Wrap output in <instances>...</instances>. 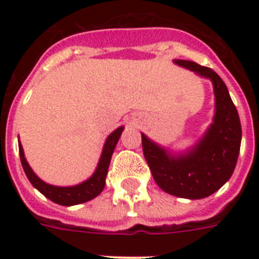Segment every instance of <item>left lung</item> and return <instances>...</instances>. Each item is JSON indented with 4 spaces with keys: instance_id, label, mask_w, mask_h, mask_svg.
<instances>
[{
    "instance_id": "left-lung-1",
    "label": "left lung",
    "mask_w": 259,
    "mask_h": 259,
    "mask_svg": "<svg viewBox=\"0 0 259 259\" xmlns=\"http://www.w3.org/2000/svg\"><path fill=\"white\" fill-rule=\"evenodd\" d=\"M173 63L212 82V123L184 152L166 149L141 133L142 150L154 181L164 192L184 199H203L226 184L235 169L241 149V121L229 90L215 71L189 60L175 59Z\"/></svg>"
}]
</instances>
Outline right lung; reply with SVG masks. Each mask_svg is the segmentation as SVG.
<instances>
[{"label":"right lung","mask_w":259,"mask_h":259,"mask_svg":"<svg viewBox=\"0 0 259 259\" xmlns=\"http://www.w3.org/2000/svg\"><path fill=\"white\" fill-rule=\"evenodd\" d=\"M122 132H123V126H119L106 138L97 168L87 180L82 181L79 184L70 185V187H59V185H52L42 181L29 166V164L26 161L25 154H24L21 142L18 141V150H20V158H21L24 172H25L28 180L30 181V184L33 185L38 192H41L44 196L48 197L50 200H52L56 204L70 207V205L86 203L94 197H97L105 188L106 176H107V170H109L110 161H111V156H113V152L117 146V142L121 137Z\"/></svg>","instance_id":"obj_1"}]
</instances>
